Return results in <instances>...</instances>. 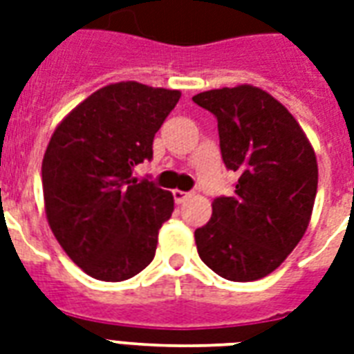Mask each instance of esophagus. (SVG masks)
<instances>
[{"mask_svg":"<svg viewBox=\"0 0 354 354\" xmlns=\"http://www.w3.org/2000/svg\"><path fill=\"white\" fill-rule=\"evenodd\" d=\"M172 196H174V201L180 204V202H183L185 198H187L189 193H185V191H180V189H174V191H172Z\"/></svg>","mask_w":354,"mask_h":354,"instance_id":"34e87169","label":"esophagus"}]
</instances>
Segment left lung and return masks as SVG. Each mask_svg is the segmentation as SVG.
Returning a JSON list of instances; mask_svg holds the SVG:
<instances>
[{
  "mask_svg": "<svg viewBox=\"0 0 354 354\" xmlns=\"http://www.w3.org/2000/svg\"><path fill=\"white\" fill-rule=\"evenodd\" d=\"M193 102L217 117L221 153L236 191L212 204L195 230L201 260L226 280L273 273L308 228L317 161L306 135L279 100L252 85L213 88Z\"/></svg>",
  "mask_w": 354,
  "mask_h": 354,
  "instance_id": "obj_1",
  "label": "left lung"
}]
</instances>
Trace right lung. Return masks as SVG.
Wrapping results in <instances>:
<instances>
[{
	"mask_svg": "<svg viewBox=\"0 0 354 354\" xmlns=\"http://www.w3.org/2000/svg\"><path fill=\"white\" fill-rule=\"evenodd\" d=\"M182 93L120 81L93 93L63 118L42 159L46 217L88 277L120 282L153 260L172 193L131 178L152 159L153 135Z\"/></svg>",
	"mask_w": 354,
	"mask_h": 354,
	"instance_id": "right-lung-1",
	"label": "right lung"
}]
</instances>
